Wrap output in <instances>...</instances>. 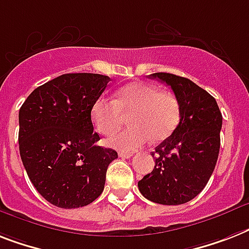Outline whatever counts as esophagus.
Masks as SVG:
<instances>
[{"instance_id": "obj_1", "label": "esophagus", "mask_w": 249, "mask_h": 249, "mask_svg": "<svg viewBox=\"0 0 249 249\" xmlns=\"http://www.w3.org/2000/svg\"><path fill=\"white\" fill-rule=\"evenodd\" d=\"M119 156H120L121 159H130V157L133 156V153H130V152H119Z\"/></svg>"}]
</instances>
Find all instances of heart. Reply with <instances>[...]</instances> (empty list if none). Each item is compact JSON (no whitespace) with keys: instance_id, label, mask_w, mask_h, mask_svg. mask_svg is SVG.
<instances>
[{"instance_id":"1","label":"heart","mask_w":249,"mask_h":249,"mask_svg":"<svg viewBox=\"0 0 249 249\" xmlns=\"http://www.w3.org/2000/svg\"><path fill=\"white\" fill-rule=\"evenodd\" d=\"M130 128L111 135L107 144L120 151H134L152 138L166 139L175 130L180 119V107L173 93L160 90L156 86L135 82L116 92L115 100L98 97L90 107V119L98 133L111 134L129 115Z\"/></svg>"}]
</instances>
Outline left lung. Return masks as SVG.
I'll list each match as a JSON object with an SVG mask.
<instances>
[{"mask_svg": "<svg viewBox=\"0 0 249 249\" xmlns=\"http://www.w3.org/2000/svg\"><path fill=\"white\" fill-rule=\"evenodd\" d=\"M149 76L173 89L180 120L170 137L151 153L155 169L138 181L139 192L155 203L183 205L201 193L213 173L223 115L215 98L189 79L169 72Z\"/></svg>", "mask_w": 249, "mask_h": 249, "instance_id": "8db88e82", "label": "left lung"}]
</instances>
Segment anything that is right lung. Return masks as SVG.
<instances>
[{"label":"right lung","instance_id":"1","mask_svg":"<svg viewBox=\"0 0 249 249\" xmlns=\"http://www.w3.org/2000/svg\"><path fill=\"white\" fill-rule=\"evenodd\" d=\"M110 78L64 74L30 93L19 111V149L42 197L61 209L92 203L104 192L116 151L97 145L90 107Z\"/></svg>","mask_w":249,"mask_h":249}]
</instances>
